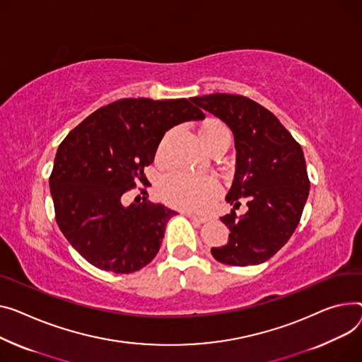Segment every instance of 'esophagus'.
<instances>
[{"instance_id":"esophagus-1","label":"esophagus","mask_w":362,"mask_h":362,"mask_svg":"<svg viewBox=\"0 0 362 362\" xmlns=\"http://www.w3.org/2000/svg\"><path fill=\"white\" fill-rule=\"evenodd\" d=\"M186 215L189 216L192 221H197V223H201V224L209 221L208 216H204V215H197V214H186Z\"/></svg>"}]
</instances>
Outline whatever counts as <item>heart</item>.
<instances>
[{
	"label": "heart",
	"mask_w": 362,
	"mask_h": 362,
	"mask_svg": "<svg viewBox=\"0 0 362 362\" xmlns=\"http://www.w3.org/2000/svg\"><path fill=\"white\" fill-rule=\"evenodd\" d=\"M199 138L205 150L212 153L220 147L228 148L231 132L220 120L208 119L199 128ZM167 141L168 135L163 138L157 148L156 160L160 164L165 161ZM157 192L160 199L173 208L182 211H201L211 205L220 195V183L211 176L197 177L176 172L161 179Z\"/></svg>",
	"instance_id": "obj_1"
}]
</instances>
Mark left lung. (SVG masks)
Returning a JSON list of instances; mask_svg holds the SVG:
<instances>
[{"label":"left lung","mask_w":362,"mask_h":362,"mask_svg":"<svg viewBox=\"0 0 362 362\" xmlns=\"http://www.w3.org/2000/svg\"><path fill=\"white\" fill-rule=\"evenodd\" d=\"M192 102L224 120L237 150L227 195L234 209L220 218L230 228L228 242L211 253L233 267L259 264L290 240L301 220L310 190L301 146L272 112L245 95L215 93ZM243 200L248 211L237 216Z\"/></svg>","instance_id":"left-lung-1"}]
</instances>
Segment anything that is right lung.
Returning <instances> with one entry per match:
<instances>
[{"label": "right lung", "mask_w": 362, "mask_h": 362, "mask_svg": "<svg viewBox=\"0 0 362 362\" xmlns=\"http://www.w3.org/2000/svg\"><path fill=\"white\" fill-rule=\"evenodd\" d=\"M204 117L192 99H120L93 112L59 144L49 176L55 220L93 267L131 274L156 257L176 211L147 199L144 168L165 131ZM138 182L148 197L124 207Z\"/></svg>", "instance_id": "add662e5"}]
</instances>
